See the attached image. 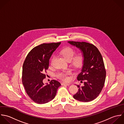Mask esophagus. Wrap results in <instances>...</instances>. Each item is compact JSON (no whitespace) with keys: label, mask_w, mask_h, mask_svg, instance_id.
Here are the masks:
<instances>
[{"label":"esophagus","mask_w":124,"mask_h":124,"mask_svg":"<svg viewBox=\"0 0 124 124\" xmlns=\"http://www.w3.org/2000/svg\"><path fill=\"white\" fill-rule=\"evenodd\" d=\"M61 85H70V84H68V83H62Z\"/></svg>","instance_id":"1"}]
</instances>
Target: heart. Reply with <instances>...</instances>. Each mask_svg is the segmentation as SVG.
Returning <instances> with one entry per match:
<instances>
[{
  "mask_svg": "<svg viewBox=\"0 0 124 124\" xmlns=\"http://www.w3.org/2000/svg\"><path fill=\"white\" fill-rule=\"evenodd\" d=\"M60 54L63 56L67 61H71V64L75 68H79L82 66L83 63L84 57L82 54H79L75 55V50L70 47H67L63 48L60 52ZM54 56H53L51 60V64L52 65L54 59ZM71 74V71L70 70H66L58 72L56 74V77L63 81H68L70 80L69 76Z\"/></svg>",
  "mask_w": 124,
  "mask_h": 124,
  "instance_id": "b5f03b06",
  "label": "heart"
}]
</instances>
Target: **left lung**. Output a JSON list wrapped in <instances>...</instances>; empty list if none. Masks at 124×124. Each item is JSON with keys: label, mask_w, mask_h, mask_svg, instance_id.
Returning <instances> with one entry per match:
<instances>
[{"label": "left lung", "mask_w": 124, "mask_h": 124, "mask_svg": "<svg viewBox=\"0 0 124 124\" xmlns=\"http://www.w3.org/2000/svg\"><path fill=\"white\" fill-rule=\"evenodd\" d=\"M83 53L84 64L77 79L84 85H77L78 91L73 98L83 102H89L97 98L102 91L106 78V69L102 56L93 44L85 42L68 41Z\"/></svg>", "instance_id": "obj_1"}]
</instances>
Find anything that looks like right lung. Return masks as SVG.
<instances>
[{
    "mask_svg": "<svg viewBox=\"0 0 124 124\" xmlns=\"http://www.w3.org/2000/svg\"><path fill=\"white\" fill-rule=\"evenodd\" d=\"M61 42L43 43L33 48L27 55L23 66L22 83L26 93L35 103H46L53 100L60 83L54 80L44 85L45 72L49 59Z\"/></svg>",
    "mask_w": 124,
    "mask_h": 124,
    "instance_id": "right-lung-1",
    "label": "right lung"
}]
</instances>
